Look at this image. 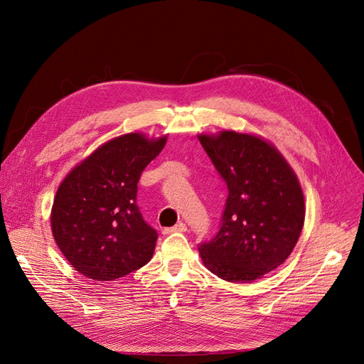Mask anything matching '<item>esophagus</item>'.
Wrapping results in <instances>:
<instances>
[{"instance_id": "obj_1", "label": "esophagus", "mask_w": 364, "mask_h": 364, "mask_svg": "<svg viewBox=\"0 0 364 364\" xmlns=\"http://www.w3.org/2000/svg\"><path fill=\"white\" fill-rule=\"evenodd\" d=\"M184 231H187L186 223L178 222L177 225L172 226V228H166V230H165L164 232H165V234H172V232H184Z\"/></svg>"}]
</instances>
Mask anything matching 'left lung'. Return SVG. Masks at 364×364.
I'll use <instances>...</instances> for the list:
<instances>
[{
	"mask_svg": "<svg viewBox=\"0 0 364 364\" xmlns=\"http://www.w3.org/2000/svg\"><path fill=\"white\" fill-rule=\"evenodd\" d=\"M199 142L226 183L219 232L199 246L208 270L247 284L284 264L304 223L297 175L276 148L253 134L223 130Z\"/></svg>",
	"mask_w": 364,
	"mask_h": 364,
	"instance_id": "left-lung-1",
	"label": "left lung"
}]
</instances>
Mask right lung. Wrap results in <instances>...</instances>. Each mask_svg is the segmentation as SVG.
Here are the masks:
<instances>
[{"label": "right lung", "mask_w": 364, "mask_h": 364, "mask_svg": "<svg viewBox=\"0 0 364 364\" xmlns=\"http://www.w3.org/2000/svg\"><path fill=\"white\" fill-rule=\"evenodd\" d=\"M166 136L127 133L99 146L60 184L50 213L52 234L75 270L106 282L151 259L157 232L136 204L142 171Z\"/></svg>", "instance_id": "right-lung-1"}]
</instances>
